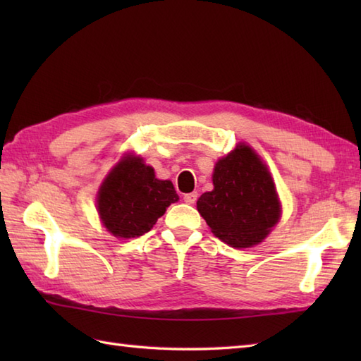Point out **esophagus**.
<instances>
[{
  "label": "esophagus",
  "instance_id": "obj_1",
  "mask_svg": "<svg viewBox=\"0 0 361 361\" xmlns=\"http://www.w3.org/2000/svg\"><path fill=\"white\" fill-rule=\"evenodd\" d=\"M197 198H198L197 192H190V194H186L185 197H183V200H185L188 204H194L197 202Z\"/></svg>",
  "mask_w": 361,
  "mask_h": 361
}]
</instances>
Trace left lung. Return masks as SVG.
Wrapping results in <instances>:
<instances>
[{
    "label": "left lung",
    "instance_id": "left-lung-1",
    "mask_svg": "<svg viewBox=\"0 0 361 361\" xmlns=\"http://www.w3.org/2000/svg\"><path fill=\"white\" fill-rule=\"evenodd\" d=\"M214 190L204 192L197 209L211 231L231 247L256 245L279 220L281 206L267 166L251 147H239L214 169Z\"/></svg>",
    "mask_w": 361,
    "mask_h": 361
}]
</instances>
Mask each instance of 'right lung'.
Instances as JSON below:
<instances>
[{
  "label": "right lung",
  "mask_w": 361,
  "mask_h": 361,
  "mask_svg": "<svg viewBox=\"0 0 361 361\" xmlns=\"http://www.w3.org/2000/svg\"><path fill=\"white\" fill-rule=\"evenodd\" d=\"M178 202L173 185L158 180L141 158L128 157L113 169L97 195V209L105 228L116 237L149 233L167 206Z\"/></svg>",
  "instance_id": "add662e5"
}]
</instances>
